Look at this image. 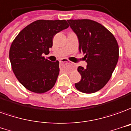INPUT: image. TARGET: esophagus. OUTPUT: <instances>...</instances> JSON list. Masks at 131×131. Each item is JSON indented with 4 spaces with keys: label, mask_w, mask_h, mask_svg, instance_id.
<instances>
[{
    "label": "esophagus",
    "mask_w": 131,
    "mask_h": 131,
    "mask_svg": "<svg viewBox=\"0 0 131 131\" xmlns=\"http://www.w3.org/2000/svg\"><path fill=\"white\" fill-rule=\"evenodd\" d=\"M60 63L61 64H63V63H68V62L66 61V60H62V61H60Z\"/></svg>",
    "instance_id": "obj_1"
}]
</instances>
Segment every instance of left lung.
Listing matches in <instances>:
<instances>
[{"instance_id": "1", "label": "left lung", "mask_w": 131, "mask_h": 131, "mask_svg": "<svg viewBox=\"0 0 131 131\" xmlns=\"http://www.w3.org/2000/svg\"><path fill=\"white\" fill-rule=\"evenodd\" d=\"M79 40L80 52L85 54L87 67L79 66L81 80L76 89L90 94L100 90L110 80L118 60V45L112 32L91 19H68Z\"/></svg>"}]
</instances>
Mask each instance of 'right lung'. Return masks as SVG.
I'll use <instances>...</instances> for the list:
<instances>
[{
    "mask_svg": "<svg viewBox=\"0 0 131 131\" xmlns=\"http://www.w3.org/2000/svg\"><path fill=\"white\" fill-rule=\"evenodd\" d=\"M69 27L65 19H39L17 34L11 44L9 58L12 69L22 85L35 93H44L55 85L59 62L47 60L54 35Z\"/></svg>",
    "mask_w": 131,
    "mask_h": 131,
    "instance_id": "add662e5",
    "label": "right lung"
}]
</instances>
